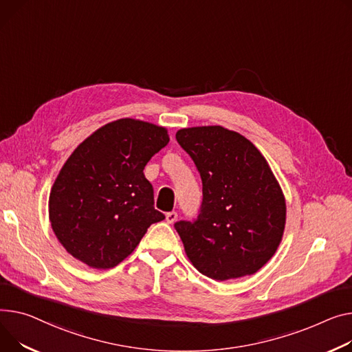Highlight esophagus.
Here are the masks:
<instances>
[{
    "instance_id": "esophagus-1",
    "label": "esophagus",
    "mask_w": 352,
    "mask_h": 352,
    "mask_svg": "<svg viewBox=\"0 0 352 352\" xmlns=\"http://www.w3.org/2000/svg\"><path fill=\"white\" fill-rule=\"evenodd\" d=\"M177 218H178V214L174 212V210H173V212H168V214L166 215V221H167L168 223H174V222L177 221Z\"/></svg>"
}]
</instances>
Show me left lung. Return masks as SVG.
Here are the masks:
<instances>
[{
  "mask_svg": "<svg viewBox=\"0 0 352 352\" xmlns=\"http://www.w3.org/2000/svg\"><path fill=\"white\" fill-rule=\"evenodd\" d=\"M175 138L202 179L198 218L174 225L186 256L219 282L256 273L276 253L286 225L285 195L266 158L222 126L181 129Z\"/></svg>",
  "mask_w": 352,
  "mask_h": 352,
  "instance_id": "8db88e82",
  "label": "left lung"
}]
</instances>
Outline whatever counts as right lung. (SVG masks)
I'll return each instance as SVG.
<instances>
[{
	"label": "right lung",
	"instance_id": "obj_1",
	"mask_svg": "<svg viewBox=\"0 0 352 352\" xmlns=\"http://www.w3.org/2000/svg\"><path fill=\"white\" fill-rule=\"evenodd\" d=\"M170 142L167 129L120 119L89 135L63 164L50 195V221L60 245L95 269L123 262L162 221L144 167Z\"/></svg>",
	"mask_w": 352,
	"mask_h": 352
}]
</instances>
